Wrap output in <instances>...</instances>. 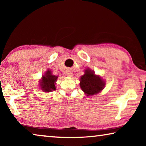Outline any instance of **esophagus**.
<instances>
[{
  "label": "esophagus",
  "instance_id": "34e87169",
  "mask_svg": "<svg viewBox=\"0 0 146 146\" xmlns=\"http://www.w3.org/2000/svg\"><path fill=\"white\" fill-rule=\"evenodd\" d=\"M72 74H73V72L71 71H68L67 72H66V75H67L68 76H72Z\"/></svg>",
  "mask_w": 146,
  "mask_h": 146
}]
</instances>
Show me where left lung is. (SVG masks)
<instances>
[{"mask_svg":"<svg viewBox=\"0 0 146 146\" xmlns=\"http://www.w3.org/2000/svg\"><path fill=\"white\" fill-rule=\"evenodd\" d=\"M104 84L102 79L96 76L93 71L90 70H86L85 74L81 77L80 82L82 90L87 96L99 93L104 89Z\"/></svg>","mask_w":146,"mask_h":146,"instance_id":"obj_1","label":"left lung"}]
</instances>
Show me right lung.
I'll list each match as a JSON object with an SVG mask.
<instances>
[{"instance_id": "right-lung-1", "label": "right lung", "mask_w": 146, "mask_h": 146, "mask_svg": "<svg viewBox=\"0 0 146 146\" xmlns=\"http://www.w3.org/2000/svg\"><path fill=\"white\" fill-rule=\"evenodd\" d=\"M57 79V76L51 75L50 71H47L46 74L42 76V80L40 81L41 89L46 92H50L55 90V83Z\"/></svg>"}]
</instances>
